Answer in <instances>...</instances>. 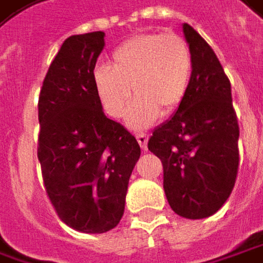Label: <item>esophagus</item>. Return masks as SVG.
I'll list each match as a JSON object with an SVG mask.
<instances>
[{
	"label": "esophagus",
	"instance_id": "obj_1",
	"mask_svg": "<svg viewBox=\"0 0 263 263\" xmlns=\"http://www.w3.org/2000/svg\"><path fill=\"white\" fill-rule=\"evenodd\" d=\"M135 138H137V141H138V144H140V147H141V149H146V146H147V140H149V137H147V134H143V132H138V134L135 135Z\"/></svg>",
	"mask_w": 263,
	"mask_h": 263
}]
</instances>
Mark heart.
I'll use <instances>...</instances> for the list:
<instances>
[{"label": "heart", "instance_id": "obj_1", "mask_svg": "<svg viewBox=\"0 0 263 263\" xmlns=\"http://www.w3.org/2000/svg\"><path fill=\"white\" fill-rule=\"evenodd\" d=\"M193 75V54L173 33H144L122 42L109 64L93 72L96 96L109 117L119 119L131 101L126 123L132 129L154 125L162 112H172L183 101Z\"/></svg>", "mask_w": 263, "mask_h": 263}]
</instances>
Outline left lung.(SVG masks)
<instances>
[{
	"mask_svg": "<svg viewBox=\"0 0 263 263\" xmlns=\"http://www.w3.org/2000/svg\"><path fill=\"white\" fill-rule=\"evenodd\" d=\"M193 54V75L176 112L149 138L147 147L164 168L170 208L183 218L215 214L229 199L238 175L239 126L232 88L212 48L183 24Z\"/></svg>",
	"mask_w": 263,
	"mask_h": 263,
	"instance_id": "obj_1",
	"label": "left lung"
}]
</instances>
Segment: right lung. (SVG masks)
Wrapping results in <instances>:
<instances>
[{
  "instance_id": "add662e5",
  "label": "right lung",
  "mask_w": 263,
  "mask_h": 263,
  "mask_svg": "<svg viewBox=\"0 0 263 263\" xmlns=\"http://www.w3.org/2000/svg\"><path fill=\"white\" fill-rule=\"evenodd\" d=\"M104 31L67 37L39 96L37 158L46 194L60 220L84 233L119 224L140 146L108 119L96 96L93 70Z\"/></svg>"
}]
</instances>
